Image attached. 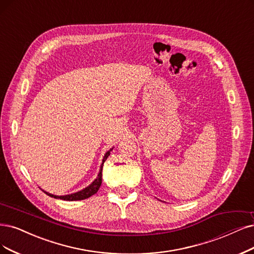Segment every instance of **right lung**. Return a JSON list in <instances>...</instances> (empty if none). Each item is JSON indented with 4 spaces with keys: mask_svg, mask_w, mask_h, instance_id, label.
Returning <instances> with one entry per match:
<instances>
[{
    "mask_svg": "<svg viewBox=\"0 0 254 254\" xmlns=\"http://www.w3.org/2000/svg\"><path fill=\"white\" fill-rule=\"evenodd\" d=\"M112 149L113 148H111L109 152H107L105 157H103L102 163L100 165V170H99L97 178L88 187H86V189H83L82 190H79L77 192H74V193H71V194H65V195H55V194L47 192L45 190H43V191L48 195L52 196V198L61 199V200H64V201H79V200H84V199L90 198L91 195H93L94 193H96L99 190V187L101 185V181H102V166H103V163H105V161L107 160V158L110 156V152L112 151Z\"/></svg>",
    "mask_w": 254,
    "mask_h": 254,
    "instance_id": "obj_1",
    "label": "right lung"
}]
</instances>
